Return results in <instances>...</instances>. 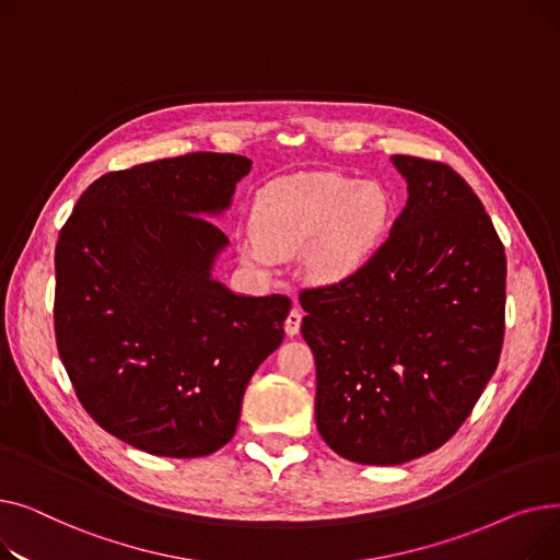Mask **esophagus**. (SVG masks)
<instances>
[{
    "instance_id": "34e87169",
    "label": "esophagus",
    "mask_w": 560,
    "mask_h": 560,
    "mask_svg": "<svg viewBox=\"0 0 560 560\" xmlns=\"http://www.w3.org/2000/svg\"><path fill=\"white\" fill-rule=\"evenodd\" d=\"M302 327V311L300 308H292L285 317V334L288 336H298Z\"/></svg>"
}]
</instances>
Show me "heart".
<instances>
[{"instance_id": "b5f03b06", "label": "heart", "mask_w": 560, "mask_h": 560, "mask_svg": "<svg viewBox=\"0 0 560 560\" xmlns=\"http://www.w3.org/2000/svg\"><path fill=\"white\" fill-rule=\"evenodd\" d=\"M390 195L374 182L308 174L265 186L252 211L256 241L243 245L247 262L270 268L275 256L306 254L319 283L354 275L381 243L390 220Z\"/></svg>"}]
</instances>
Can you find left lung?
<instances>
[{
  "instance_id": "8db88e82",
  "label": "left lung",
  "mask_w": 560,
  "mask_h": 560,
  "mask_svg": "<svg viewBox=\"0 0 560 560\" xmlns=\"http://www.w3.org/2000/svg\"><path fill=\"white\" fill-rule=\"evenodd\" d=\"M408 201L354 275L300 292L315 424L342 458L399 465L460 429L504 342L506 254L445 163L393 156Z\"/></svg>"
}]
</instances>
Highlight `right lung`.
Wrapping results in <instances>:
<instances>
[{
  "instance_id": "add662e5",
  "label": "right lung",
  "mask_w": 560,
  "mask_h": 560,
  "mask_svg": "<svg viewBox=\"0 0 560 560\" xmlns=\"http://www.w3.org/2000/svg\"><path fill=\"white\" fill-rule=\"evenodd\" d=\"M252 161L192 152L100 176L58 233L54 331L72 388L104 431L154 456L224 447L256 368L283 340L285 295L211 279Z\"/></svg>"
}]
</instances>
